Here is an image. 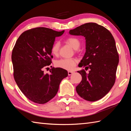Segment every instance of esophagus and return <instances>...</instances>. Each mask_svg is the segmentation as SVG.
Masks as SVG:
<instances>
[{
  "mask_svg": "<svg viewBox=\"0 0 131 131\" xmlns=\"http://www.w3.org/2000/svg\"><path fill=\"white\" fill-rule=\"evenodd\" d=\"M74 73V72L73 71H68V75H71L73 74Z\"/></svg>",
  "mask_w": 131,
  "mask_h": 131,
  "instance_id": "1",
  "label": "esophagus"
}]
</instances>
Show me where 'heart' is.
Wrapping results in <instances>:
<instances>
[{"label": "heart", "instance_id": "obj_1", "mask_svg": "<svg viewBox=\"0 0 131 131\" xmlns=\"http://www.w3.org/2000/svg\"><path fill=\"white\" fill-rule=\"evenodd\" d=\"M68 42L70 44L71 47L75 49H77L79 48L80 43L78 39L74 37L69 38L67 39ZM60 43L56 41L53 44L51 48V52L53 54L57 55L59 51ZM77 60L75 58H61L55 62V65L57 68H62L66 70H72L76 65Z\"/></svg>", "mask_w": 131, "mask_h": 131}]
</instances>
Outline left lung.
Returning <instances> with one entry per match:
<instances>
[{
    "mask_svg": "<svg viewBox=\"0 0 131 131\" xmlns=\"http://www.w3.org/2000/svg\"><path fill=\"white\" fill-rule=\"evenodd\" d=\"M73 35L85 37V52L78 66L90 69L78 71L82 80L77 86L78 94L88 101L104 97L115 83L119 55L113 36L105 27L96 23L82 25L69 31Z\"/></svg>",
    "mask_w": 131,
    "mask_h": 131,
    "instance_id": "obj_1",
    "label": "left lung"
}]
</instances>
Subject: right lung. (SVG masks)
<instances>
[{"label": "right lung", "mask_w": 131, "mask_h": 131, "mask_svg": "<svg viewBox=\"0 0 131 131\" xmlns=\"http://www.w3.org/2000/svg\"><path fill=\"white\" fill-rule=\"evenodd\" d=\"M56 31L47 27H36L24 32L17 40L12 53L13 76L18 88L27 99L43 104L56 95L60 83L68 75L62 68L52 69L45 74L43 69L51 63V48Z\"/></svg>", "instance_id": "right-lung-1"}]
</instances>
